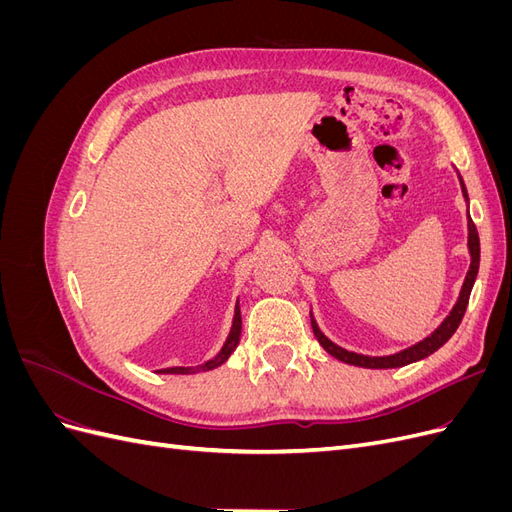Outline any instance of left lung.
<instances>
[{
    "label": "left lung",
    "instance_id": "8db88e82",
    "mask_svg": "<svg viewBox=\"0 0 512 512\" xmlns=\"http://www.w3.org/2000/svg\"><path fill=\"white\" fill-rule=\"evenodd\" d=\"M461 181V177H459ZM461 192L463 196H466L468 200V192H466V185H463L461 181ZM468 247H470V256H472V262H470V271L466 275V282H463L461 286V292H459V299L455 303V307L451 309V314H448L444 318V322L440 324V327L433 331L429 337H425L423 342H418L406 350H401L397 354H389V356H365V354H356V352H350L342 346L333 344L331 339L324 335L318 324L312 316V329H314V335L318 337L320 346L327 350L331 356H335V359L344 361L348 365H356V367H367V369H393V367H404V365H410V363H416L425 359V356L433 354L438 348H442L448 339L453 337V333L457 331V327L463 320V314H466L468 309V301H470V292H472V286L476 282V273H478V265H480V239H478V230L472 222V218L468 215Z\"/></svg>",
    "mask_w": 512,
    "mask_h": 512
}]
</instances>
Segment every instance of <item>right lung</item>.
<instances>
[{
    "instance_id": "right-lung-1",
    "label": "right lung",
    "mask_w": 512,
    "mask_h": 512,
    "mask_svg": "<svg viewBox=\"0 0 512 512\" xmlns=\"http://www.w3.org/2000/svg\"><path fill=\"white\" fill-rule=\"evenodd\" d=\"M239 339H241V309H239V303L235 307V318H232V329H230V335L226 339V344L222 346L220 354L215 356V359L203 363V365H196V367H166V369H160L162 374H196V371H209V369H215L220 367L222 363L228 361V356L235 352V348L239 346Z\"/></svg>"
}]
</instances>
